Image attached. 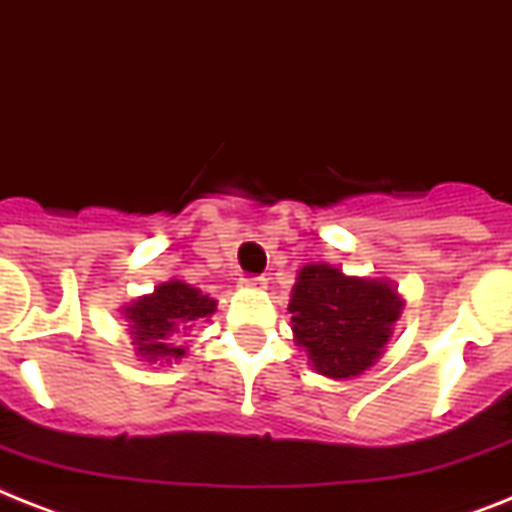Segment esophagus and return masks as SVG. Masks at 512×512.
<instances>
[{"label": "esophagus", "mask_w": 512, "mask_h": 512, "mask_svg": "<svg viewBox=\"0 0 512 512\" xmlns=\"http://www.w3.org/2000/svg\"><path fill=\"white\" fill-rule=\"evenodd\" d=\"M244 286V289H265V278L263 276H244L242 281H239Z\"/></svg>", "instance_id": "obj_1"}]
</instances>
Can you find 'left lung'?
<instances>
[{
	"mask_svg": "<svg viewBox=\"0 0 512 512\" xmlns=\"http://www.w3.org/2000/svg\"><path fill=\"white\" fill-rule=\"evenodd\" d=\"M401 309L393 283L346 276L325 263L299 270L289 302L296 346L330 380H351L372 367L393 336Z\"/></svg>",
	"mask_w": 512,
	"mask_h": 512,
	"instance_id": "1",
	"label": "left lung"
}]
</instances>
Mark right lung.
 I'll return each mask as SVG.
<instances>
[{"mask_svg":"<svg viewBox=\"0 0 512 512\" xmlns=\"http://www.w3.org/2000/svg\"><path fill=\"white\" fill-rule=\"evenodd\" d=\"M216 312V299L184 281H166L153 294L124 307L130 322V336L137 356L145 362H176L184 356L179 336L190 330L197 320Z\"/></svg>","mask_w":512,"mask_h":512,"instance_id":"1","label":"right lung"}]
</instances>
